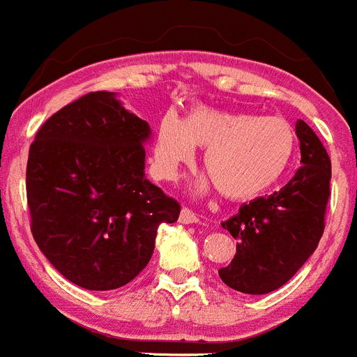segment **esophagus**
Returning a JSON list of instances; mask_svg holds the SVG:
<instances>
[{
  "label": "esophagus",
  "mask_w": 357,
  "mask_h": 357,
  "mask_svg": "<svg viewBox=\"0 0 357 357\" xmlns=\"http://www.w3.org/2000/svg\"><path fill=\"white\" fill-rule=\"evenodd\" d=\"M178 222H181V224H195V222H199V215H197L195 211H191V209L182 208L181 216H178Z\"/></svg>",
  "instance_id": "1"
}]
</instances>
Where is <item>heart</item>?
<instances>
[{
  "label": "heart",
  "instance_id": "heart-1",
  "mask_svg": "<svg viewBox=\"0 0 357 357\" xmlns=\"http://www.w3.org/2000/svg\"><path fill=\"white\" fill-rule=\"evenodd\" d=\"M195 146L206 148L204 167L216 190L231 200L255 199L287 172L296 148L294 128L282 117H258L193 105L184 119L167 112L158 121L153 169L173 181L182 164L195 157Z\"/></svg>",
  "mask_w": 357,
  "mask_h": 357
}]
</instances>
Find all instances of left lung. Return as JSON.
Segmentation results:
<instances>
[{"mask_svg": "<svg viewBox=\"0 0 357 357\" xmlns=\"http://www.w3.org/2000/svg\"><path fill=\"white\" fill-rule=\"evenodd\" d=\"M301 166L280 191L243 204L222 227L236 255L218 271L222 282L245 294H267L287 283L316 251L331 199V158L312 128L296 123Z\"/></svg>", "mask_w": 357, "mask_h": 357, "instance_id": "obj_1", "label": "left lung"}]
</instances>
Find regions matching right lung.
<instances>
[{
  "mask_svg": "<svg viewBox=\"0 0 357 357\" xmlns=\"http://www.w3.org/2000/svg\"><path fill=\"white\" fill-rule=\"evenodd\" d=\"M146 121L112 91H90L43 123L30 144L26 202L41 252L90 291L132 282L153 255L160 224L181 204L144 176Z\"/></svg>",
  "mask_w": 357,
  "mask_h": 357,
  "instance_id": "obj_1",
  "label": "right lung"
}]
</instances>
